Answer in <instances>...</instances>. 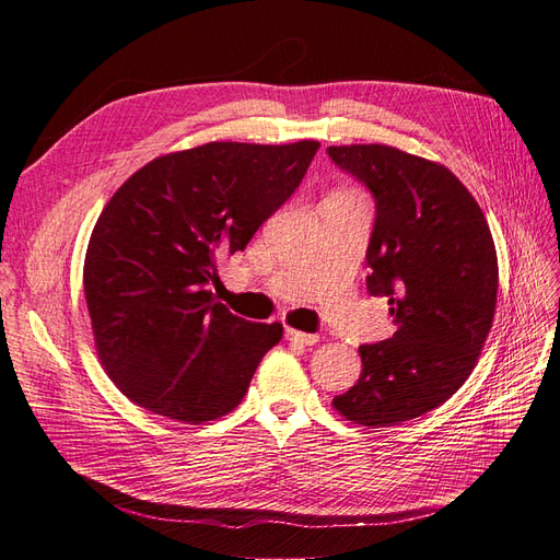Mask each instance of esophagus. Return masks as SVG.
Masks as SVG:
<instances>
[{"instance_id":"1","label":"esophagus","mask_w":560,"mask_h":560,"mask_svg":"<svg viewBox=\"0 0 560 560\" xmlns=\"http://www.w3.org/2000/svg\"><path fill=\"white\" fill-rule=\"evenodd\" d=\"M284 336H287V341L301 343V346H315L317 338H319L317 334H306V331H299V329H292V327L284 329Z\"/></svg>"}]
</instances>
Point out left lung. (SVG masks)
<instances>
[{"label": "left lung", "mask_w": 560, "mask_h": 560, "mask_svg": "<svg viewBox=\"0 0 560 560\" xmlns=\"http://www.w3.org/2000/svg\"><path fill=\"white\" fill-rule=\"evenodd\" d=\"M376 200L366 290L397 331L360 346L362 374L336 411L389 428L442 406L479 360L498 301V254L477 200L448 167L385 144L329 147Z\"/></svg>", "instance_id": "1"}]
</instances>
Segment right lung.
<instances>
[{
    "label": "right lung",
    "mask_w": 560,
    "mask_h": 560,
    "mask_svg": "<svg viewBox=\"0 0 560 560\" xmlns=\"http://www.w3.org/2000/svg\"><path fill=\"white\" fill-rule=\"evenodd\" d=\"M317 149L210 142L154 159L112 196L91 235L83 292L100 360L130 401L186 425L241 404L282 325L217 303L214 264L247 247Z\"/></svg>",
    "instance_id": "obj_1"
}]
</instances>
